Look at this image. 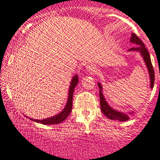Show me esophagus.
Returning a JSON list of instances; mask_svg holds the SVG:
<instances>
[{"label": "esophagus", "mask_w": 160, "mask_h": 160, "mask_svg": "<svg viewBox=\"0 0 160 160\" xmlns=\"http://www.w3.org/2000/svg\"><path fill=\"white\" fill-rule=\"evenodd\" d=\"M86 69H87L89 71V72H91V73H95V72H97V67L92 64L88 65L87 67H86Z\"/></svg>", "instance_id": "esophagus-1"}]
</instances>
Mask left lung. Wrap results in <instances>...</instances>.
<instances>
[{"mask_svg": "<svg viewBox=\"0 0 160 160\" xmlns=\"http://www.w3.org/2000/svg\"><path fill=\"white\" fill-rule=\"evenodd\" d=\"M130 42L134 43V44H137L138 46L134 47V48H131L128 50L129 52H132V51H137L139 52L142 56L143 57V59L145 63L147 68L148 69V73L150 75V82H151V88H153V84H154V71H153V66H152L151 57H150V54L148 52L147 48H146L145 46L141 39L138 38V36L136 33H132V37L130 38ZM98 86L99 88V100H100V107L101 111L107 118H109L110 120H115V121H128L130 118V115L132 114V112H129V114L123 113V112H120L118 111L114 110L112 108L108 102H106V99H105L104 96L102 94V87L101 84L98 83Z\"/></svg>", "mask_w": 160, "mask_h": 160, "instance_id": "1", "label": "left lung"}]
</instances>
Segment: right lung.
Segmentation results:
<instances>
[{
	"instance_id": "right-lung-1",
	"label": "right lung",
	"mask_w": 160,
	"mask_h": 160,
	"mask_svg": "<svg viewBox=\"0 0 160 160\" xmlns=\"http://www.w3.org/2000/svg\"><path fill=\"white\" fill-rule=\"evenodd\" d=\"M78 82V76L76 75L72 77V81H71L70 86H69V93H68V99H67V104H66L65 108H63V110L62 112H60L59 114H58L57 115H54L53 117H51L46 119H42V120H37V119H32V118H29L31 121H33L37 123H42V124L46 125H52V124H58V123H61L63 121H65L66 118L69 116V114H70L71 111H72V95L73 92H74V89L76 88Z\"/></svg>"
}]
</instances>
